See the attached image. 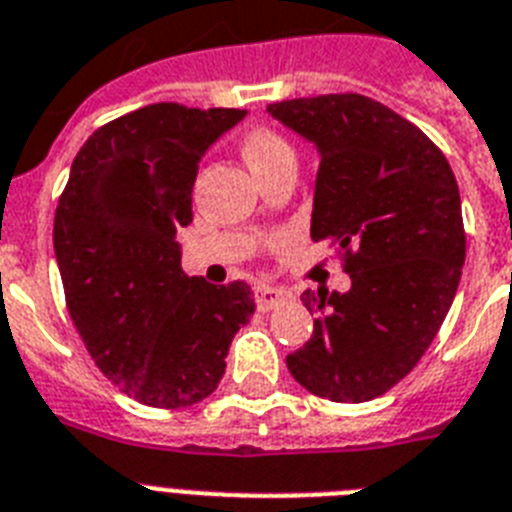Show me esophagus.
Listing matches in <instances>:
<instances>
[{
	"instance_id": "esophagus-1",
	"label": "esophagus",
	"mask_w": 512,
	"mask_h": 512,
	"mask_svg": "<svg viewBox=\"0 0 512 512\" xmlns=\"http://www.w3.org/2000/svg\"><path fill=\"white\" fill-rule=\"evenodd\" d=\"M253 298H256V306H259V311H272V308L280 306L282 301H287V298H290V293H287V290H282V287L259 285L256 290H253Z\"/></svg>"
}]
</instances>
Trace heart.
I'll list each match as a JSON object with an SVG mask.
<instances>
[{
	"label": "heart",
	"instance_id": "heart-1",
	"mask_svg": "<svg viewBox=\"0 0 512 512\" xmlns=\"http://www.w3.org/2000/svg\"><path fill=\"white\" fill-rule=\"evenodd\" d=\"M243 154H246V162L251 167H259V164L272 162L277 156H293V149L287 146L285 138H280L277 133L266 128H256L246 135L243 141Z\"/></svg>",
	"mask_w": 512,
	"mask_h": 512
}]
</instances>
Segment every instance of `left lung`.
Masks as SVG:
<instances>
[{
    "mask_svg": "<svg viewBox=\"0 0 512 512\" xmlns=\"http://www.w3.org/2000/svg\"><path fill=\"white\" fill-rule=\"evenodd\" d=\"M314 143L311 240L345 253L348 293L306 290L314 335L287 356L298 384L366 403L421 361L453 306L466 261L460 193L445 154L416 125L361 94L269 104Z\"/></svg>",
    "mask_w": 512,
    "mask_h": 512,
    "instance_id": "8db88e82",
    "label": "left lung"
}]
</instances>
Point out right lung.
<instances>
[{
    "instance_id": "add662e5",
    "label": "right lung",
    "mask_w": 512,
    "mask_h": 512,
    "mask_svg": "<svg viewBox=\"0 0 512 512\" xmlns=\"http://www.w3.org/2000/svg\"><path fill=\"white\" fill-rule=\"evenodd\" d=\"M246 109L151 104L96 130L54 214L67 311L104 377L151 408L209 398L251 322L246 282L209 285L180 266L177 230L206 151Z\"/></svg>"
}]
</instances>
